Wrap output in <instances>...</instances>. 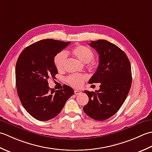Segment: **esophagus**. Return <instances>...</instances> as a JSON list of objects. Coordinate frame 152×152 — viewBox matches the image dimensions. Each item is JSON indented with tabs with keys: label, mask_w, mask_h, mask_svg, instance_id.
I'll list each match as a JSON object with an SVG mask.
<instances>
[{
	"label": "esophagus",
	"mask_w": 152,
	"mask_h": 152,
	"mask_svg": "<svg viewBox=\"0 0 152 152\" xmlns=\"http://www.w3.org/2000/svg\"><path fill=\"white\" fill-rule=\"evenodd\" d=\"M74 92H75V95H79V94H80V92H81L78 91V90H75V91H74Z\"/></svg>",
	"instance_id": "34e87169"
}]
</instances>
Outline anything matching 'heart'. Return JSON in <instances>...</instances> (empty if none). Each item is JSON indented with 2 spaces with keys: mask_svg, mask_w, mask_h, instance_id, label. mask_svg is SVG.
<instances>
[{
  "mask_svg": "<svg viewBox=\"0 0 152 152\" xmlns=\"http://www.w3.org/2000/svg\"><path fill=\"white\" fill-rule=\"evenodd\" d=\"M72 53L82 63L88 64L91 67L94 68L96 66V63L93 60L94 56V52L89 48L85 46L79 45L72 49ZM67 55L64 52L61 51L55 56L54 62L55 66L58 71L64 70L66 66ZM86 76L83 74H73L67 77V82L70 85L76 88H79L83 84L86 79Z\"/></svg>",
  "mask_w": 152,
  "mask_h": 152,
  "instance_id": "obj_1",
  "label": "heart"
}]
</instances>
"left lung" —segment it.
Wrapping results in <instances>:
<instances>
[{
    "label": "left lung",
    "mask_w": 152,
    "mask_h": 152,
    "mask_svg": "<svg viewBox=\"0 0 152 152\" xmlns=\"http://www.w3.org/2000/svg\"><path fill=\"white\" fill-rule=\"evenodd\" d=\"M89 45L98 53L99 64L88 83L100 85L96 92H84L89 100L83 111L92 119L104 121L115 114L127 97L132 84L131 66L127 56L113 43L100 39Z\"/></svg>",
    "instance_id": "1"
}]
</instances>
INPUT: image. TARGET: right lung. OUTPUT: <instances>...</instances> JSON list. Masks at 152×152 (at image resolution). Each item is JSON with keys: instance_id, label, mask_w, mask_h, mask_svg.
<instances>
[{"instance_id": "1", "label": "right lung", "mask_w": 152, "mask_h": 152, "mask_svg": "<svg viewBox=\"0 0 152 152\" xmlns=\"http://www.w3.org/2000/svg\"><path fill=\"white\" fill-rule=\"evenodd\" d=\"M71 42L43 39L27 46L21 52L15 65V85L18 96L27 112L39 121L57 116L74 91L64 85L54 91L48 79L58 73L54 58Z\"/></svg>"}]
</instances>
